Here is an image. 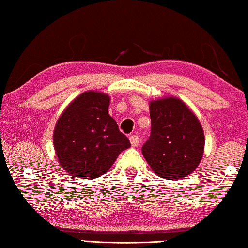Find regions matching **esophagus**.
Segmentation results:
<instances>
[{"instance_id":"34e87169","label":"esophagus","mask_w":248,"mask_h":248,"mask_svg":"<svg viewBox=\"0 0 248 248\" xmlns=\"http://www.w3.org/2000/svg\"><path fill=\"white\" fill-rule=\"evenodd\" d=\"M129 139H130V142H131V145L134 146H138L139 145V137L137 135H131L130 137H129Z\"/></svg>"}]
</instances>
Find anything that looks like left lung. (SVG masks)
Instances as JSON below:
<instances>
[{"label": "left lung", "mask_w": 248, "mask_h": 248, "mask_svg": "<svg viewBox=\"0 0 248 248\" xmlns=\"http://www.w3.org/2000/svg\"><path fill=\"white\" fill-rule=\"evenodd\" d=\"M151 136L141 152L153 170L166 180L186 177L203 155L204 135L198 118L176 97L149 104Z\"/></svg>", "instance_id": "left-lung-1"}]
</instances>
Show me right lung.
<instances>
[{
    "label": "right lung",
    "mask_w": 248,
    "mask_h": 248,
    "mask_svg": "<svg viewBox=\"0 0 248 248\" xmlns=\"http://www.w3.org/2000/svg\"><path fill=\"white\" fill-rule=\"evenodd\" d=\"M109 102L107 94L94 91L82 93L56 124V155L61 165L79 179L103 175L118 155L131 146L110 117Z\"/></svg>",
    "instance_id": "1"
}]
</instances>
